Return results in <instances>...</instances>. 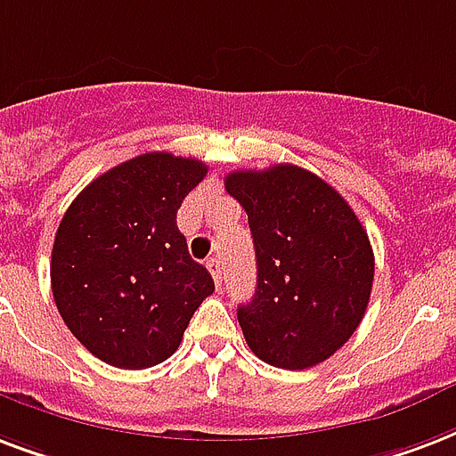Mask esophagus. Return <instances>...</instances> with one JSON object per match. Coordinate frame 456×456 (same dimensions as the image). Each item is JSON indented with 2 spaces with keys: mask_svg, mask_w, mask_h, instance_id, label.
I'll list each match as a JSON object with an SVG mask.
<instances>
[{
  "mask_svg": "<svg viewBox=\"0 0 456 456\" xmlns=\"http://www.w3.org/2000/svg\"><path fill=\"white\" fill-rule=\"evenodd\" d=\"M208 270H210V274H213L215 284H217V287H222V265H220V260H217V258L208 260Z\"/></svg>",
  "mask_w": 456,
  "mask_h": 456,
  "instance_id": "34e87169",
  "label": "esophagus"
}]
</instances>
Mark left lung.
Returning a JSON list of instances; mask_svg holds the SVG:
<instances>
[{"label": "left lung", "instance_id": "1", "mask_svg": "<svg viewBox=\"0 0 456 456\" xmlns=\"http://www.w3.org/2000/svg\"><path fill=\"white\" fill-rule=\"evenodd\" d=\"M224 189L248 215L258 289L239 305L246 344L284 370L318 366L368 308L375 258L363 224L328 182L297 165L232 172Z\"/></svg>", "mask_w": 456, "mask_h": 456}]
</instances>
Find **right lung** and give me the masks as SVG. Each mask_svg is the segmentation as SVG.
<instances>
[{
	"label": "right lung",
	"instance_id": "right-lung-1",
	"mask_svg": "<svg viewBox=\"0 0 456 456\" xmlns=\"http://www.w3.org/2000/svg\"><path fill=\"white\" fill-rule=\"evenodd\" d=\"M208 165L145 152L97 176L69 205L52 246V294L71 335L114 368L158 366L182 344L210 273L176 227Z\"/></svg>",
	"mask_w": 456,
	"mask_h": 456
}]
</instances>
